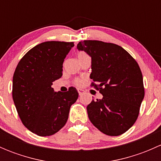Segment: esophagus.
Segmentation results:
<instances>
[{
	"instance_id": "1",
	"label": "esophagus",
	"mask_w": 161,
	"mask_h": 161,
	"mask_svg": "<svg viewBox=\"0 0 161 161\" xmlns=\"http://www.w3.org/2000/svg\"><path fill=\"white\" fill-rule=\"evenodd\" d=\"M78 92H79V95H82V94L84 93V92H85V91H84L83 90H81V89H79V90H78Z\"/></svg>"
}]
</instances>
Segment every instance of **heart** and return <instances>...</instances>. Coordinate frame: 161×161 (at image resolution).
<instances>
[{"mask_svg":"<svg viewBox=\"0 0 161 161\" xmlns=\"http://www.w3.org/2000/svg\"><path fill=\"white\" fill-rule=\"evenodd\" d=\"M86 55H87V54H86V53H84V52H82V51L79 52V53H78V58H82V57L86 56ZM81 83H82V82H81L80 80H76V81H75V84H76V85L80 86Z\"/></svg>","mask_w":161,"mask_h":161,"instance_id":"obj_1","label":"heart"}]
</instances>
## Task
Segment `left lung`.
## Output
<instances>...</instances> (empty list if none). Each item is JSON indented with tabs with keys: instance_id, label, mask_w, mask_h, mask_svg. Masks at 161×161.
Here are the masks:
<instances>
[{
	"instance_id": "1",
	"label": "left lung",
	"mask_w": 161,
	"mask_h": 161,
	"mask_svg": "<svg viewBox=\"0 0 161 161\" xmlns=\"http://www.w3.org/2000/svg\"><path fill=\"white\" fill-rule=\"evenodd\" d=\"M77 49L91 57L90 79L99 84L91 86L103 95L87 106L90 121L108 136L123 134L136 122L145 95L139 64L114 43L84 40L78 43Z\"/></svg>"
}]
</instances>
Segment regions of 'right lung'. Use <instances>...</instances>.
<instances>
[{
    "label": "right lung",
    "mask_w": 161,
    "mask_h": 161,
    "mask_svg": "<svg viewBox=\"0 0 161 161\" xmlns=\"http://www.w3.org/2000/svg\"><path fill=\"white\" fill-rule=\"evenodd\" d=\"M73 42L47 41L29 50L13 75L12 97L22 124L37 136H49L64 127L79 92L70 87L54 92L53 82L62 76L63 62Z\"/></svg>",
    "instance_id": "1"
}]
</instances>
